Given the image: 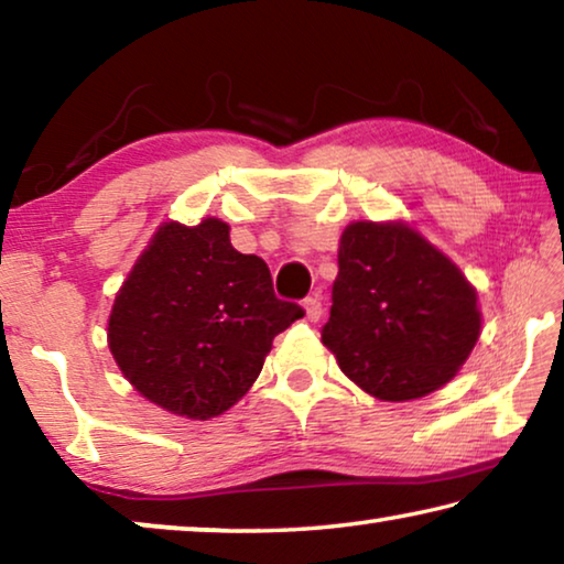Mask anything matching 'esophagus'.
<instances>
[{
	"label": "esophagus",
	"mask_w": 564,
	"mask_h": 564,
	"mask_svg": "<svg viewBox=\"0 0 564 564\" xmlns=\"http://www.w3.org/2000/svg\"><path fill=\"white\" fill-rule=\"evenodd\" d=\"M303 308H305V318H308L311 323L321 321V316H323V303H321L318 295H308V299L303 301Z\"/></svg>",
	"instance_id": "1"
}]
</instances>
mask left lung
<instances>
[{"mask_svg": "<svg viewBox=\"0 0 564 564\" xmlns=\"http://www.w3.org/2000/svg\"><path fill=\"white\" fill-rule=\"evenodd\" d=\"M480 336L477 295L405 224H350L340 236L330 318L321 338L352 383L380 400L433 393Z\"/></svg>", "mask_w": 564, "mask_h": 564, "instance_id": "left-lung-1", "label": "left lung"}]
</instances>
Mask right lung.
<instances>
[{
    "mask_svg": "<svg viewBox=\"0 0 564 564\" xmlns=\"http://www.w3.org/2000/svg\"><path fill=\"white\" fill-rule=\"evenodd\" d=\"M303 316L273 293L263 259L236 251L224 221H171L113 301L109 348L151 403L208 420L246 395L273 338Z\"/></svg>",
    "mask_w": 564,
    "mask_h": 564,
    "instance_id": "right-lung-1",
    "label": "right lung"
}]
</instances>
